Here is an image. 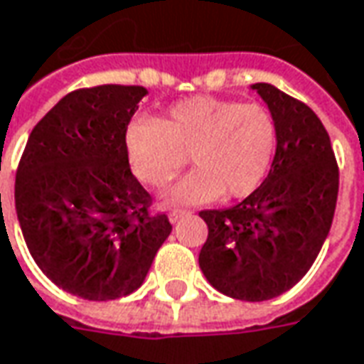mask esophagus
I'll return each mask as SVG.
<instances>
[{
	"label": "esophagus",
	"instance_id": "34e87169",
	"mask_svg": "<svg viewBox=\"0 0 364 364\" xmlns=\"http://www.w3.org/2000/svg\"><path fill=\"white\" fill-rule=\"evenodd\" d=\"M189 215V210H181V208H173L171 213H169V223L171 225H175L177 220H181L183 217H187Z\"/></svg>",
	"mask_w": 364,
	"mask_h": 364
}]
</instances>
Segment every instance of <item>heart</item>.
I'll use <instances>...</instances> for the list:
<instances>
[{
	"mask_svg": "<svg viewBox=\"0 0 364 364\" xmlns=\"http://www.w3.org/2000/svg\"><path fill=\"white\" fill-rule=\"evenodd\" d=\"M276 138V122L258 104L195 96L154 124H134L126 144L134 173L151 187H165L189 157L195 171L164 195L177 207L248 197L270 169Z\"/></svg>",
	"mask_w": 364,
	"mask_h": 364,
	"instance_id": "obj_1",
	"label": "heart"
}]
</instances>
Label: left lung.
Segmentation results:
<instances>
[{
	"instance_id": "8db88e82",
	"label": "left lung",
	"mask_w": 364,
	"mask_h": 364,
	"mask_svg": "<svg viewBox=\"0 0 364 364\" xmlns=\"http://www.w3.org/2000/svg\"><path fill=\"white\" fill-rule=\"evenodd\" d=\"M276 122V154L258 189L230 208L200 210L208 236L199 266L220 294L278 297L304 278L331 228L339 169L315 112L268 82L250 86Z\"/></svg>"
}]
</instances>
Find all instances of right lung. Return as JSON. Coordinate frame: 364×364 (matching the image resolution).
<instances>
[{
	"label": "right lung",
	"instance_id": "right-lung-1",
	"mask_svg": "<svg viewBox=\"0 0 364 364\" xmlns=\"http://www.w3.org/2000/svg\"><path fill=\"white\" fill-rule=\"evenodd\" d=\"M144 86L67 94L33 128L15 177V210L33 260L73 296L106 301L144 284L171 235L132 175L126 129Z\"/></svg>",
	"mask_w": 364,
	"mask_h": 364
}]
</instances>
